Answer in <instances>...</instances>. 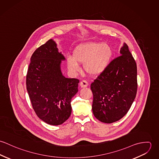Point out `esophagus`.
<instances>
[{"label": "esophagus", "mask_w": 159, "mask_h": 159, "mask_svg": "<svg viewBox=\"0 0 159 159\" xmlns=\"http://www.w3.org/2000/svg\"><path fill=\"white\" fill-rule=\"evenodd\" d=\"M80 86H81V88H86V87L88 86L89 83H88V82L87 81H86V80H83V81H81L80 82Z\"/></svg>", "instance_id": "1"}]
</instances>
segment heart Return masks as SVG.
<instances>
[{"mask_svg": "<svg viewBox=\"0 0 159 159\" xmlns=\"http://www.w3.org/2000/svg\"><path fill=\"white\" fill-rule=\"evenodd\" d=\"M113 55L111 47L107 43L89 42L81 44L75 48L73 57L68 56V68L75 72L80 70L78 62L84 64L83 67L87 73L97 76L108 67Z\"/></svg>", "mask_w": 159, "mask_h": 159, "instance_id": "heart-1", "label": "heart"}]
</instances>
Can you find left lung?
I'll use <instances>...</instances> for the list:
<instances>
[{
    "label": "left lung",
    "mask_w": 159,
    "mask_h": 159,
    "mask_svg": "<svg viewBox=\"0 0 159 159\" xmlns=\"http://www.w3.org/2000/svg\"><path fill=\"white\" fill-rule=\"evenodd\" d=\"M120 56L91 83L92 111L100 121L110 124L122 118L130 110L137 92V67L134 57L124 43Z\"/></svg>",
    "instance_id": "left-lung-1"
}]
</instances>
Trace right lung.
I'll use <instances>...</instances> for the list:
<instances>
[{
  "instance_id": "obj_1",
  "label": "right lung",
  "mask_w": 159,
  "mask_h": 159,
  "mask_svg": "<svg viewBox=\"0 0 159 159\" xmlns=\"http://www.w3.org/2000/svg\"><path fill=\"white\" fill-rule=\"evenodd\" d=\"M52 39L39 47L30 57L26 88L32 108L45 122L58 125L71 115V98L78 91L80 80L67 78L61 70L64 56Z\"/></svg>"
}]
</instances>
